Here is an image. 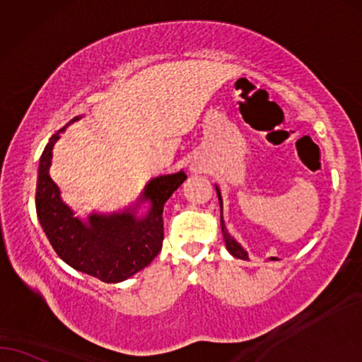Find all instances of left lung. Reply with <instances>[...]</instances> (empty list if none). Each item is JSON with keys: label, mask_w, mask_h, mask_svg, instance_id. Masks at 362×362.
<instances>
[{"label": "left lung", "mask_w": 362, "mask_h": 362, "mask_svg": "<svg viewBox=\"0 0 362 362\" xmlns=\"http://www.w3.org/2000/svg\"><path fill=\"white\" fill-rule=\"evenodd\" d=\"M216 194H218V200H220V209H221V211H223V202H221V195H220V190H218V187H216ZM220 223H221V230H223V237H225V245H226V250H228V252L233 255L235 258H240V259H248V253L245 252V250L240 247V245L235 242L233 238L230 237L228 233H226V230H225V223H223V215H220ZM272 259H276V258H272Z\"/></svg>", "instance_id": "1"}]
</instances>
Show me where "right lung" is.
Returning a JSON list of instances; mask_svg holds the SVG:
<instances>
[{
    "label": "right lung",
    "mask_w": 362,
    "mask_h": 362,
    "mask_svg": "<svg viewBox=\"0 0 362 362\" xmlns=\"http://www.w3.org/2000/svg\"><path fill=\"white\" fill-rule=\"evenodd\" d=\"M79 117H74V122ZM62 127L59 132L64 131ZM59 132L54 134L40 158L36 184V211L54 252L77 272L119 283L147 268L160 253L163 242V205L185 182L184 172L153 178L142 199L151 200V211L136 218L131 211L89 216L81 221L59 197L49 175V165Z\"/></svg>",
    "instance_id": "add662e5"
}]
</instances>
